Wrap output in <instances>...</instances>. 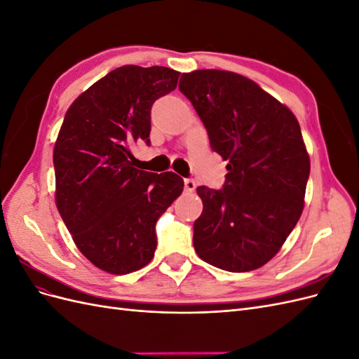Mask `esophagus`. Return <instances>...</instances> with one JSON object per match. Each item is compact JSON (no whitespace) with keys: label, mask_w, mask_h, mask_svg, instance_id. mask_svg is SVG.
Listing matches in <instances>:
<instances>
[{"label":"esophagus","mask_w":359,"mask_h":359,"mask_svg":"<svg viewBox=\"0 0 359 359\" xmlns=\"http://www.w3.org/2000/svg\"><path fill=\"white\" fill-rule=\"evenodd\" d=\"M184 187H186V191H194V189H196V181L191 180V178H187L184 180Z\"/></svg>","instance_id":"1"}]
</instances>
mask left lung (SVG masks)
Returning a JSON list of instances; mask_svg holds the SVG:
<instances>
[{
	"label": "left lung",
	"instance_id": "obj_1",
	"mask_svg": "<svg viewBox=\"0 0 359 359\" xmlns=\"http://www.w3.org/2000/svg\"><path fill=\"white\" fill-rule=\"evenodd\" d=\"M180 91L227 160L222 190L198 187L203 211L193 244L206 264L231 273L273 259L298 223L310 158L298 119L252 79L226 70L182 73Z\"/></svg>",
	"mask_w": 359,
	"mask_h": 359
}]
</instances>
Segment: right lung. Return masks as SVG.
Instances as JSON below:
<instances>
[{
  "label": "right lung",
  "instance_id": "1",
  "mask_svg": "<svg viewBox=\"0 0 359 359\" xmlns=\"http://www.w3.org/2000/svg\"><path fill=\"white\" fill-rule=\"evenodd\" d=\"M178 78L168 67H118L64 116L53 148L57 208L81 253L109 274L151 262L156 223L182 191L177 173L139 170L130 153L139 140L149 145L151 106Z\"/></svg>",
  "mask_w": 359,
  "mask_h": 359
}]
</instances>
